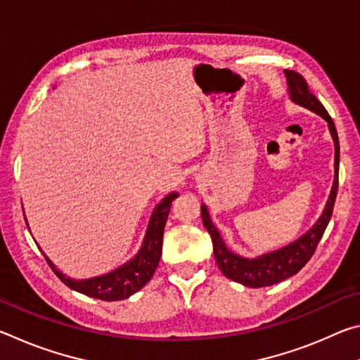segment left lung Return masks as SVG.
I'll return each instance as SVG.
<instances>
[{
	"instance_id": "1",
	"label": "left lung",
	"mask_w": 360,
	"mask_h": 360,
	"mask_svg": "<svg viewBox=\"0 0 360 360\" xmlns=\"http://www.w3.org/2000/svg\"><path fill=\"white\" fill-rule=\"evenodd\" d=\"M285 77H288L290 98L298 105L311 109V111L321 114L322 117L327 120L328 130L332 133L333 143H335V179L333 187L328 197V202L326 205V210L314 227L303 235L300 240L292 243V245L285 246L279 251L270 252L259 259H243L240 255L230 252L227 246L224 245L217 229L212 225L206 206H202V221L205 229L210 231L212 240V249H214V257L217 262V266L221 271L231 281L241 283L249 288H265V285H273L276 283H281L284 279L294 276L302 268L308 264V260L313 257V254L318 248L319 241L324 235V231L330 221L335 198H337L338 192V168H340V143L337 129L330 115L322 106V103L316 98L314 94L308 87V82L300 72L285 70Z\"/></svg>"
}]
</instances>
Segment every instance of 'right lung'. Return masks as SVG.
<instances>
[{
    "instance_id": "1",
    "label": "right lung",
    "mask_w": 360,
    "mask_h": 360,
    "mask_svg": "<svg viewBox=\"0 0 360 360\" xmlns=\"http://www.w3.org/2000/svg\"><path fill=\"white\" fill-rule=\"evenodd\" d=\"M178 197V193H169L163 202L157 206L154 214L150 217L148 233L143 243L141 251L129 264L117 268L108 275H103L92 279H82V281H76V279L66 278L62 271H58L51 260L46 255L44 259L52 268L53 273L60 278V281L65 283L70 289L81 292L84 295L100 298L105 302H115L124 300L130 295L135 294L146 284L150 281L152 275H154L162 255V241H163V230H165V224L168 219L169 208H172V202Z\"/></svg>"
}]
</instances>
